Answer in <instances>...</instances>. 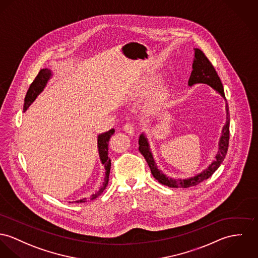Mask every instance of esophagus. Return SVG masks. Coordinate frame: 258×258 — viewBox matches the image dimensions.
<instances>
[{
  "label": "esophagus",
  "instance_id": "1",
  "mask_svg": "<svg viewBox=\"0 0 258 258\" xmlns=\"http://www.w3.org/2000/svg\"><path fill=\"white\" fill-rule=\"evenodd\" d=\"M122 130H123L126 134H128V135H131V136H134V135H135V127H134V125H133L132 123H125V124L122 126Z\"/></svg>",
  "mask_w": 258,
  "mask_h": 258
}]
</instances>
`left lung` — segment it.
<instances>
[{
  "label": "left lung",
  "instance_id": "left-lung-1",
  "mask_svg": "<svg viewBox=\"0 0 258 258\" xmlns=\"http://www.w3.org/2000/svg\"><path fill=\"white\" fill-rule=\"evenodd\" d=\"M197 83H205L210 85L214 90H216L221 96L226 100L223 84L221 80L213 67V64L210 62V60L207 59V57L204 55V53L198 48L195 49V59L192 63V72L188 80V85L192 86ZM226 123L222 131V136L219 141L218 153L216 154L215 160L209 165V167L201 172L199 175L188 178H169L166 175L163 174L162 171H160L156 165V162L153 158V155L150 151L149 143L146 139L144 134H141L139 139V151L143 155V157L146 160L153 177L158 180L160 183L170 186V187H189L195 186L200 183L201 181L210 178L213 173L218 169L222 162L226 157L228 147H229V139H230V113H229V107L228 103L226 101Z\"/></svg>",
  "mask_w": 258,
  "mask_h": 258
}]
</instances>
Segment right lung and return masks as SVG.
I'll list each match as a JSON object with an SVG mask.
<instances>
[{
	"label": "right lung",
	"instance_id": "right-lung-1",
	"mask_svg": "<svg viewBox=\"0 0 258 258\" xmlns=\"http://www.w3.org/2000/svg\"><path fill=\"white\" fill-rule=\"evenodd\" d=\"M52 77V73L50 70L48 69H42L38 73L37 77L35 78V80H33V82L30 84L29 89L26 93L25 99H24V106H23V112H25L27 110V108L30 106V104L36 99V97L39 95L40 93L43 91L44 87L46 86L48 80H50V78ZM115 133V130L112 128L109 132H106L104 134H101L98 136V151H99L100 160L102 162V164L105 167V178H104V182L103 185L100 187L99 190L96 191L94 195L91 196L90 199H96L97 197H99L100 195L104 191V189L106 188L108 181H109V175H110V169H111V160L108 157V145H109V140L110 138L113 136V134ZM87 199H80L77 200V203H81V202H86Z\"/></svg>",
	"mask_w": 258,
	"mask_h": 258
}]
</instances>
